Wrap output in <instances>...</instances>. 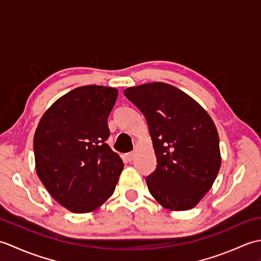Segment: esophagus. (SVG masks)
<instances>
[{
	"mask_svg": "<svg viewBox=\"0 0 261 261\" xmlns=\"http://www.w3.org/2000/svg\"><path fill=\"white\" fill-rule=\"evenodd\" d=\"M125 159L127 160V162H132V160L135 159V157H136V152L135 151H131V152H127V153H125Z\"/></svg>",
	"mask_w": 261,
	"mask_h": 261,
	"instance_id": "esophagus-1",
	"label": "esophagus"
}]
</instances>
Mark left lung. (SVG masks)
Here are the masks:
<instances>
[{
	"mask_svg": "<svg viewBox=\"0 0 261 261\" xmlns=\"http://www.w3.org/2000/svg\"><path fill=\"white\" fill-rule=\"evenodd\" d=\"M123 94L145 115L151 136L157 166L146 178L149 192L166 208L194 207L220 170L214 122L191 96L166 83L129 87Z\"/></svg>",
	"mask_w": 261,
	"mask_h": 261,
	"instance_id": "obj_1",
	"label": "left lung"
}]
</instances>
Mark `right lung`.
<instances>
[{"label": "right lung", "mask_w": 261, "mask_h": 261, "mask_svg": "<svg viewBox=\"0 0 261 261\" xmlns=\"http://www.w3.org/2000/svg\"><path fill=\"white\" fill-rule=\"evenodd\" d=\"M118 90L87 85L57 99L42 115L33 138L36 170L50 195L74 213L109 199L123 162L109 147V114Z\"/></svg>", "instance_id": "1"}]
</instances>
